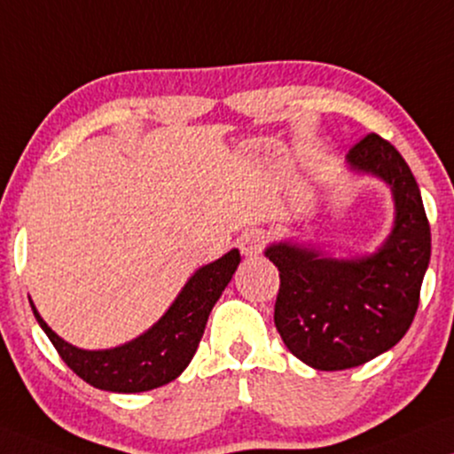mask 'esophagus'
Wrapping results in <instances>:
<instances>
[{
  "mask_svg": "<svg viewBox=\"0 0 454 454\" xmlns=\"http://www.w3.org/2000/svg\"><path fill=\"white\" fill-rule=\"evenodd\" d=\"M238 244L244 256H256L265 246V238L261 236V231H248L238 239Z\"/></svg>",
  "mask_w": 454,
  "mask_h": 454,
  "instance_id": "1",
  "label": "esophagus"
}]
</instances>
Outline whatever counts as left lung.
I'll return each mask as SVG.
<instances>
[{"instance_id":"1","label":"left lung","mask_w":454,"mask_h":454,"mask_svg":"<svg viewBox=\"0 0 454 454\" xmlns=\"http://www.w3.org/2000/svg\"><path fill=\"white\" fill-rule=\"evenodd\" d=\"M347 164L389 184L395 216L381 248L360 259H333L294 242L265 250L279 271V337L316 371L360 366L398 343L415 320L432 254L421 192L398 149L368 134L349 149Z\"/></svg>"}]
</instances>
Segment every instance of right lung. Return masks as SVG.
Instances as JSON below:
<instances>
[{"mask_svg":"<svg viewBox=\"0 0 454 454\" xmlns=\"http://www.w3.org/2000/svg\"><path fill=\"white\" fill-rule=\"evenodd\" d=\"M239 261V250L233 248L210 265L200 267L147 333L114 349L90 351L67 343L43 322L31 299L29 303L37 324L77 377L97 389L138 394L175 381L189 366L212 307L231 282Z\"/></svg>","mask_w":454,"mask_h":454,"instance_id":"1","label":"right lung"}]
</instances>
